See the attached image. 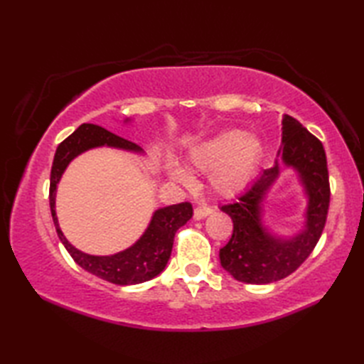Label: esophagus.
<instances>
[{
	"label": "esophagus",
	"mask_w": 364,
	"mask_h": 364,
	"mask_svg": "<svg viewBox=\"0 0 364 364\" xmlns=\"http://www.w3.org/2000/svg\"><path fill=\"white\" fill-rule=\"evenodd\" d=\"M211 213H213V208L211 206H198V208H196V210H194V218L197 220L205 219L206 215H210Z\"/></svg>",
	"instance_id": "34e87169"
}]
</instances>
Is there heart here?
Segmentation results:
<instances>
[{"mask_svg": "<svg viewBox=\"0 0 364 364\" xmlns=\"http://www.w3.org/2000/svg\"><path fill=\"white\" fill-rule=\"evenodd\" d=\"M262 151L261 141L244 131H222L196 145L188 154L189 164L211 172V186L220 196H235L244 189L255 173ZM167 172L175 181L191 184L188 170L176 162H167Z\"/></svg>", "mask_w": 364, "mask_h": 364, "instance_id": "b5f03b06", "label": "heart"}]
</instances>
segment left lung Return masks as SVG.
<instances>
[{"mask_svg": "<svg viewBox=\"0 0 364 364\" xmlns=\"http://www.w3.org/2000/svg\"><path fill=\"white\" fill-rule=\"evenodd\" d=\"M282 125V149L275 164L262 170L235 202L220 208L233 220V235L219 252L220 264L242 283L267 284L291 275L310 257L326 227L330 203L326 150L291 115H283ZM282 164L296 170L309 200L306 225L289 238L272 234L262 223V202Z\"/></svg>", "mask_w": 364, "mask_h": 364, "instance_id": "1", "label": "left lung"}]
</instances>
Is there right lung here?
<instances>
[{"mask_svg":"<svg viewBox=\"0 0 364 364\" xmlns=\"http://www.w3.org/2000/svg\"><path fill=\"white\" fill-rule=\"evenodd\" d=\"M125 122H129V119ZM98 146H111V149L141 154L144 153L141 146L134 142H129L127 139L98 125L82 123L78 129H75L65 141L59 144L51 167L50 208L54 227H56L60 242L64 244L67 252L76 261V264L87 270V272L103 278L109 283L122 286L149 282L164 270L170 253H172L176 230L192 218V205L184 202L159 208L153 213V218L149 227L144 231V235L133 245L119 253L97 257V255H89L78 250L67 241L63 230L59 227L56 215V191L67 166L78 154L90 149H98Z\"/></svg>","mask_w":364,"mask_h":364,"instance_id":"add662e5","label":"right lung"}]
</instances>
